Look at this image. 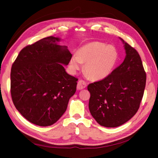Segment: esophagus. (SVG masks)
I'll use <instances>...</instances> for the list:
<instances>
[{
  "label": "esophagus",
  "instance_id": "34e87169",
  "mask_svg": "<svg viewBox=\"0 0 158 158\" xmlns=\"http://www.w3.org/2000/svg\"><path fill=\"white\" fill-rule=\"evenodd\" d=\"M87 86V83H85V81H83V80L80 79L79 81L77 83V89H84L86 88Z\"/></svg>",
  "mask_w": 158,
  "mask_h": 158
}]
</instances>
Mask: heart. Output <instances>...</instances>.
<instances>
[{"mask_svg": "<svg viewBox=\"0 0 158 158\" xmlns=\"http://www.w3.org/2000/svg\"><path fill=\"white\" fill-rule=\"evenodd\" d=\"M117 53L112 46L105 43L92 42L79 49L77 55L72 56L70 60V69L75 73L85 63V72L90 79H100L109 75L116 62Z\"/></svg>", "mask_w": 158, "mask_h": 158, "instance_id": "b5f03b06", "label": "heart"}]
</instances>
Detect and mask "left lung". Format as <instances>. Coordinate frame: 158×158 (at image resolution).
Segmentation results:
<instances>
[{
    "instance_id": "left-lung-1",
    "label": "left lung",
    "mask_w": 158,
    "mask_h": 158,
    "mask_svg": "<svg viewBox=\"0 0 158 158\" xmlns=\"http://www.w3.org/2000/svg\"><path fill=\"white\" fill-rule=\"evenodd\" d=\"M124 44L123 62L105 78L88 86L90 113L100 126L107 127L122 125L135 115L146 85V73L138 52Z\"/></svg>"
}]
</instances>
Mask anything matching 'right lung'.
I'll return each instance as SVG.
<instances>
[{"label": "right lung", "instance_id": "obj_1", "mask_svg": "<svg viewBox=\"0 0 158 158\" xmlns=\"http://www.w3.org/2000/svg\"><path fill=\"white\" fill-rule=\"evenodd\" d=\"M53 36L23 48L11 70V95L17 110L30 122L49 126L62 117L76 92L78 79L66 73L72 54Z\"/></svg>", "mask_w": 158, "mask_h": 158}]
</instances>
